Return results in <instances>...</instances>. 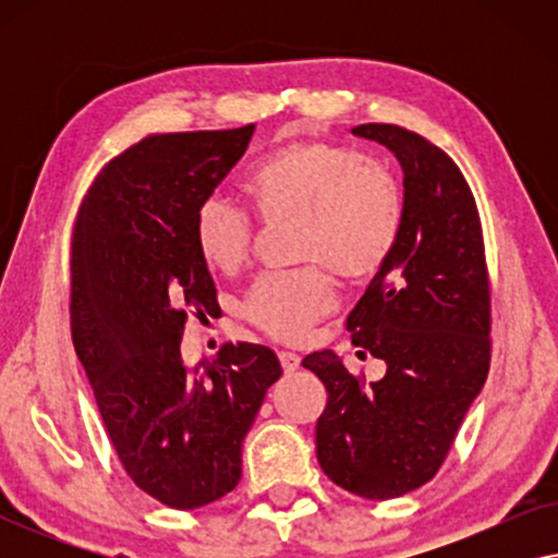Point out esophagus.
<instances>
[{
    "label": "esophagus",
    "mask_w": 558,
    "mask_h": 558,
    "mask_svg": "<svg viewBox=\"0 0 558 558\" xmlns=\"http://www.w3.org/2000/svg\"><path fill=\"white\" fill-rule=\"evenodd\" d=\"M279 363L281 368H284V373H294L300 368V355L289 353V350H279Z\"/></svg>",
    "instance_id": "1"
}]
</instances>
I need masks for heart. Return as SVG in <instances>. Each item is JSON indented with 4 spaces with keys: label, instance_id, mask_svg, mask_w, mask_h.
Instances as JSON below:
<instances>
[{
    "label": "heart",
    "instance_id": "b5f03b06",
    "mask_svg": "<svg viewBox=\"0 0 558 558\" xmlns=\"http://www.w3.org/2000/svg\"><path fill=\"white\" fill-rule=\"evenodd\" d=\"M243 190L266 223L296 220L294 256L312 262L262 274L243 300L248 323L284 342L302 340L332 310L326 265L345 281L373 279L407 226V193L391 167L325 140L281 144L248 172ZM193 235L210 269L233 274L248 262L254 223L235 203L210 195L197 205Z\"/></svg>",
    "mask_w": 558,
    "mask_h": 558
}]
</instances>
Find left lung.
Masks as SVG:
<instances>
[{"label": "left lung", "mask_w": 558, "mask_h": 558, "mask_svg": "<svg viewBox=\"0 0 558 558\" xmlns=\"http://www.w3.org/2000/svg\"><path fill=\"white\" fill-rule=\"evenodd\" d=\"M403 170L407 226L399 248L348 315L357 355L386 376L365 384L332 350L302 361L327 388L317 462L368 500L407 495L437 475L490 371V277L475 195L454 159L396 124H361Z\"/></svg>", "instance_id": "left-lung-1"}]
</instances>
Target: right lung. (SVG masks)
<instances>
[{
	"mask_svg": "<svg viewBox=\"0 0 558 558\" xmlns=\"http://www.w3.org/2000/svg\"><path fill=\"white\" fill-rule=\"evenodd\" d=\"M254 124L149 134L101 167L71 243V335L106 434L134 485L178 510L223 498L266 388L269 348L223 342L187 371L190 315L218 307L193 218L246 151Z\"/></svg>",
	"mask_w": 558,
	"mask_h": 558,
	"instance_id": "add662e5",
	"label": "right lung"
}]
</instances>
